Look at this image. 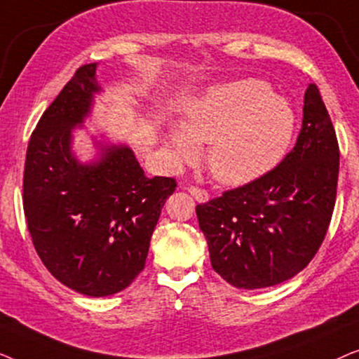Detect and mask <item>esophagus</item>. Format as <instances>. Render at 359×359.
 Listing matches in <instances>:
<instances>
[{"instance_id": "obj_1", "label": "esophagus", "mask_w": 359, "mask_h": 359, "mask_svg": "<svg viewBox=\"0 0 359 359\" xmlns=\"http://www.w3.org/2000/svg\"><path fill=\"white\" fill-rule=\"evenodd\" d=\"M186 189H188V193H191V196H193L196 201H199V203H205V201H209V193L203 188H198V186H189V188H186Z\"/></svg>"}]
</instances>
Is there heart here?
<instances>
[{
    "mask_svg": "<svg viewBox=\"0 0 359 359\" xmlns=\"http://www.w3.org/2000/svg\"><path fill=\"white\" fill-rule=\"evenodd\" d=\"M183 130L166 134L176 163L194 158L196 144H208V165L224 184H245L279 163L291 145L296 114L262 80L212 86L184 107Z\"/></svg>",
    "mask_w": 359,
    "mask_h": 359,
    "instance_id": "b5f03b06",
    "label": "heart"
}]
</instances>
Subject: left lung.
<instances>
[{
  "label": "left lung",
  "instance_id": "obj_1",
  "mask_svg": "<svg viewBox=\"0 0 359 359\" xmlns=\"http://www.w3.org/2000/svg\"><path fill=\"white\" fill-rule=\"evenodd\" d=\"M338 168L335 129L311 83L302 129L281 163L196 205L214 271L238 289L276 286L302 271L330 225Z\"/></svg>",
  "mask_w": 359,
  "mask_h": 359
}]
</instances>
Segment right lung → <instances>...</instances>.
Masks as SVG:
<instances>
[{
	"instance_id": "right-lung-1",
	"label": "right lung",
	"mask_w": 359,
	"mask_h": 359,
	"mask_svg": "<svg viewBox=\"0 0 359 359\" xmlns=\"http://www.w3.org/2000/svg\"><path fill=\"white\" fill-rule=\"evenodd\" d=\"M96 68H78L37 122L24 165L22 205L34 248L52 276L85 296L104 297L144 269L176 181L147 178L124 145L101 147V158L90 165L72 154V130L101 90Z\"/></svg>"
}]
</instances>
